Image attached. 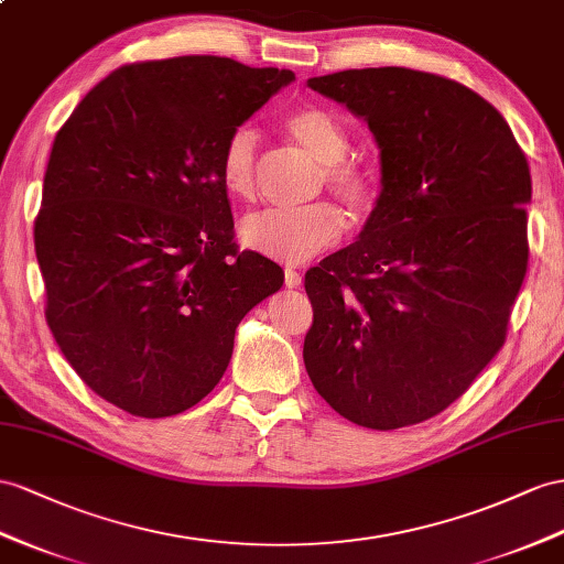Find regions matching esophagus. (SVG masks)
<instances>
[{
    "label": "esophagus",
    "mask_w": 564,
    "mask_h": 564,
    "mask_svg": "<svg viewBox=\"0 0 564 564\" xmlns=\"http://www.w3.org/2000/svg\"><path fill=\"white\" fill-rule=\"evenodd\" d=\"M302 283V273L295 269H285V285L288 288H297Z\"/></svg>",
    "instance_id": "obj_1"
}]
</instances>
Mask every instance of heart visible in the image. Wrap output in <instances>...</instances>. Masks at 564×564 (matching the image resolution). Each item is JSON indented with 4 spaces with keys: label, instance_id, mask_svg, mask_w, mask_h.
<instances>
[{
    "label": "heart",
    "instance_id": "obj_1",
    "mask_svg": "<svg viewBox=\"0 0 564 564\" xmlns=\"http://www.w3.org/2000/svg\"><path fill=\"white\" fill-rule=\"evenodd\" d=\"M285 133L297 148L319 162L316 191L334 195L352 219H367L377 205V178L371 169L345 156L350 135L324 107L305 105L285 117ZM259 138L250 126H238L224 142L219 176L230 197L250 202L259 183ZM345 230L340 212L328 202H314L302 209H269L242 224V242L250 250L283 264H302L336 245Z\"/></svg>",
    "mask_w": 564,
    "mask_h": 564
}]
</instances>
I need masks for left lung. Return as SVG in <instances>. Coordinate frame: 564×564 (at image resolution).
<instances>
[{"instance_id":"left-lung-1","label":"left lung","mask_w":564,"mask_h":564,"mask_svg":"<svg viewBox=\"0 0 564 564\" xmlns=\"http://www.w3.org/2000/svg\"><path fill=\"white\" fill-rule=\"evenodd\" d=\"M307 83L367 119L383 185L359 240L305 273L307 373L352 424L426 422L508 338L529 267V162L457 80L381 66Z\"/></svg>"}]
</instances>
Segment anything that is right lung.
I'll return each instance as SVG.
<instances>
[{
  "mask_svg": "<svg viewBox=\"0 0 564 564\" xmlns=\"http://www.w3.org/2000/svg\"><path fill=\"white\" fill-rule=\"evenodd\" d=\"M295 78L228 56L119 66L54 138L35 216L45 319L83 383L159 420L209 395L236 326L283 285L240 250L226 138Z\"/></svg>",
  "mask_w": 564,
  "mask_h": 564,
  "instance_id": "1",
  "label": "right lung"
}]
</instances>
